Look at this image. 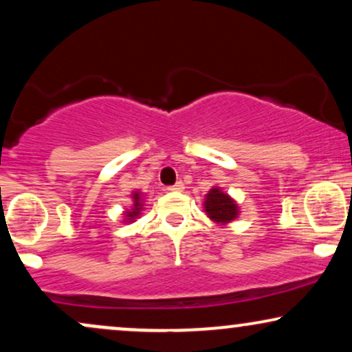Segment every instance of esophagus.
I'll return each instance as SVG.
<instances>
[{"label":"esophagus","mask_w":352,"mask_h":352,"mask_svg":"<svg viewBox=\"0 0 352 352\" xmlns=\"http://www.w3.org/2000/svg\"><path fill=\"white\" fill-rule=\"evenodd\" d=\"M184 182H177L175 185H170V187H167L168 192H184Z\"/></svg>","instance_id":"obj_1"}]
</instances>
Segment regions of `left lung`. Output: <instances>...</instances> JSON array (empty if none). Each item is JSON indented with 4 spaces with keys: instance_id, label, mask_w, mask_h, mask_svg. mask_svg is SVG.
<instances>
[{
    "instance_id": "left-lung-1",
    "label": "left lung",
    "mask_w": 352,
    "mask_h": 352,
    "mask_svg": "<svg viewBox=\"0 0 352 352\" xmlns=\"http://www.w3.org/2000/svg\"><path fill=\"white\" fill-rule=\"evenodd\" d=\"M205 212L210 220H213L218 225H227L238 217V205L236 201L228 195V193L221 192L220 187H213L205 195Z\"/></svg>"
}]
</instances>
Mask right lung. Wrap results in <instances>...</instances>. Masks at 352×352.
<instances>
[{
	"label": "right lung",
	"mask_w": 352,
	"mask_h": 352,
	"mask_svg": "<svg viewBox=\"0 0 352 352\" xmlns=\"http://www.w3.org/2000/svg\"><path fill=\"white\" fill-rule=\"evenodd\" d=\"M132 200H134V204H132V208L129 210V212H125V221H134V218H137L140 215V212H142V195H140V192H132Z\"/></svg>",
	"instance_id": "1"
}]
</instances>
